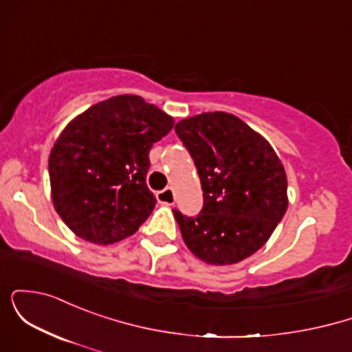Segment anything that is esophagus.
<instances>
[{"label":"esophagus","instance_id":"34e87169","mask_svg":"<svg viewBox=\"0 0 352 352\" xmlns=\"http://www.w3.org/2000/svg\"><path fill=\"white\" fill-rule=\"evenodd\" d=\"M155 197L157 200H159V204H164V205H173V201H175V193H173L172 187L160 190V192H157Z\"/></svg>","mask_w":352,"mask_h":352}]
</instances>
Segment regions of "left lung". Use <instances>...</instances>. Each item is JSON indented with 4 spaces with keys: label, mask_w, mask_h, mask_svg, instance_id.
<instances>
[{
    "label": "left lung",
    "mask_w": 352,
    "mask_h": 352,
    "mask_svg": "<svg viewBox=\"0 0 352 352\" xmlns=\"http://www.w3.org/2000/svg\"><path fill=\"white\" fill-rule=\"evenodd\" d=\"M175 132L204 190L197 217L173 210L185 245L208 265L245 260L268 241L288 208L281 160L263 137L227 112L184 119Z\"/></svg>",
    "instance_id": "obj_1"
}]
</instances>
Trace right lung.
<instances>
[{"label": "right lung", "instance_id": "add662e5", "mask_svg": "<svg viewBox=\"0 0 352 352\" xmlns=\"http://www.w3.org/2000/svg\"><path fill=\"white\" fill-rule=\"evenodd\" d=\"M173 119L139 96H116L76 117L56 140L50 180L56 212L82 240L134 235L157 200L145 184L148 152Z\"/></svg>", "mask_w": 352, "mask_h": 352}]
</instances>
